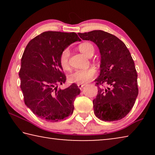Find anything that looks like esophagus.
Instances as JSON below:
<instances>
[{
  "mask_svg": "<svg viewBox=\"0 0 155 155\" xmlns=\"http://www.w3.org/2000/svg\"><path fill=\"white\" fill-rule=\"evenodd\" d=\"M77 85H78V88H80V89H82L83 87V86L85 85H84V84H77Z\"/></svg>",
  "mask_w": 155,
  "mask_h": 155,
  "instance_id": "1",
  "label": "esophagus"
}]
</instances>
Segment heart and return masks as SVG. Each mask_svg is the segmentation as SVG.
I'll use <instances>...</instances> for the list:
<instances>
[{
	"label": "heart",
	"instance_id": "b5f03b06",
	"mask_svg": "<svg viewBox=\"0 0 155 155\" xmlns=\"http://www.w3.org/2000/svg\"><path fill=\"white\" fill-rule=\"evenodd\" d=\"M78 49L86 56L90 57L94 52V46L90 42H83L78 45ZM70 51L68 48L61 51L59 56V64L61 67L65 70H69ZM96 70L95 68H90L87 69L76 70L68 75V81L70 83L84 84L89 82L95 77Z\"/></svg>",
	"mask_w": 155,
	"mask_h": 155
}]
</instances>
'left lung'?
Masks as SVG:
<instances>
[{
  "label": "left lung",
  "instance_id": "left-lung-1",
  "mask_svg": "<svg viewBox=\"0 0 155 155\" xmlns=\"http://www.w3.org/2000/svg\"><path fill=\"white\" fill-rule=\"evenodd\" d=\"M83 40L98 46L101 55V74L94 81L98 95L93 101L94 114L103 121L124 117L138 95L137 74L127 47L116 36L101 30L81 33Z\"/></svg>",
  "mask_w": 155,
  "mask_h": 155
}]
</instances>
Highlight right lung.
<instances>
[{
    "label": "right lung",
    "mask_w": 155,
    "mask_h": 155,
    "mask_svg": "<svg viewBox=\"0 0 155 155\" xmlns=\"http://www.w3.org/2000/svg\"><path fill=\"white\" fill-rule=\"evenodd\" d=\"M81 41L77 34L45 31L32 39L23 52L19 71L24 101L36 116L47 122H60L71 115L81 90L73 83L57 90L66 77L59 64L64 48Z\"/></svg>",
    "instance_id": "1"
}]
</instances>
